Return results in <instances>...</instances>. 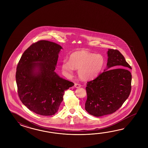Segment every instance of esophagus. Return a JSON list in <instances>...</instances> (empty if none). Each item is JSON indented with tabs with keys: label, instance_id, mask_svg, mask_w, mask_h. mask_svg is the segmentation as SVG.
Instances as JSON below:
<instances>
[{
	"label": "esophagus",
	"instance_id": "1",
	"mask_svg": "<svg viewBox=\"0 0 148 148\" xmlns=\"http://www.w3.org/2000/svg\"><path fill=\"white\" fill-rule=\"evenodd\" d=\"M75 87L76 88H79L82 87V85L78 84H75Z\"/></svg>",
	"mask_w": 148,
	"mask_h": 148
}]
</instances>
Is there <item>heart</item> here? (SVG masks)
I'll list each match as a JSON object with an SVG mask.
<instances>
[{"label":"heart","mask_w":148,"mask_h":148,"mask_svg":"<svg viewBox=\"0 0 148 148\" xmlns=\"http://www.w3.org/2000/svg\"><path fill=\"white\" fill-rule=\"evenodd\" d=\"M105 59L101 54L87 51H79L71 54L69 61L63 60L61 69L66 76H71L75 69H78L79 78L83 81H89L97 76L104 67Z\"/></svg>","instance_id":"b5f03b06"}]
</instances>
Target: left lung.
<instances>
[{"instance_id": "obj_1", "label": "left lung", "mask_w": 148, "mask_h": 148, "mask_svg": "<svg viewBox=\"0 0 148 148\" xmlns=\"http://www.w3.org/2000/svg\"><path fill=\"white\" fill-rule=\"evenodd\" d=\"M107 67L94 80L87 82L85 110L91 115L100 117L113 113L129 97L131 90V69L122 54L108 49ZM117 67L120 69H112ZM112 69V70H110Z\"/></svg>"}]
</instances>
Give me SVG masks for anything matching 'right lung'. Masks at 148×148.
<instances>
[{"label": "right lung", "mask_w": 148, "mask_h": 148, "mask_svg": "<svg viewBox=\"0 0 148 148\" xmlns=\"http://www.w3.org/2000/svg\"><path fill=\"white\" fill-rule=\"evenodd\" d=\"M62 49L54 42L38 41L25 51L18 63L16 81L20 100L35 113H56L64 91L74 85L54 71Z\"/></svg>", "instance_id": "obj_1"}]
</instances>
